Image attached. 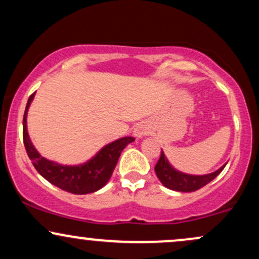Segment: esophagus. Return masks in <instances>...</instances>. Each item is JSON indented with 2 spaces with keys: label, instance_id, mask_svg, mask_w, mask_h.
Wrapping results in <instances>:
<instances>
[{
  "label": "esophagus",
  "instance_id": "1",
  "mask_svg": "<svg viewBox=\"0 0 259 259\" xmlns=\"http://www.w3.org/2000/svg\"><path fill=\"white\" fill-rule=\"evenodd\" d=\"M148 133H150V126H148L147 124L141 123V124H138V125L134 127L133 135L135 136L136 139H142L144 136H146Z\"/></svg>",
  "mask_w": 259,
  "mask_h": 259
}]
</instances>
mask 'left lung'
Here are the masks:
<instances>
[{
	"mask_svg": "<svg viewBox=\"0 0 259 259\" xmlns=\"http://www.w3.org/2000/svg\"><path fill=\"white\" fill-rule=\"evenodd\" d=\"M227 163L222 165L218 170L213 171V173L204 174V175H192L186 174L183 171L175 169L173 165L169 163V160L165 157L164 152L160 153L159 160L157 162L154 171H156L157 178H158L160 183L163 184L167 189L174 190V191L179 192H192L196 190L201 189L208 183H210L215 177L221 174V171L224 169Z\"/></svg>",
	"mask_w": 259,
	"mask_h": 259,
	"instance_id": "1",
	"label": "left lung"
}]
</instances>
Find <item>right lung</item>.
<instances>
[{"mask_svg":"<svg viewBox=\"0 0 259 259\" xmlns=\"http://www.w3.org/2000/svg\"><path fill=\"white\" fill-rule=\"evenodd\" d=\"M34 96L35 92L29 97L25 107L24 118H23V140H24L26 153L35 169L47 181L70 194L85 195L99 191L111 179L121 151L130 142L135 141V139L132 136H125V138L109 142L101 148L94 157L81 164H61V163L45 158L32 145L28 133V126H26V117H28L29 107L34 100Z\"/></svg>","mask_w":259,"mask_h":259,"instance_id":"right-lung-1","label":"right lung"}]
</instances>
